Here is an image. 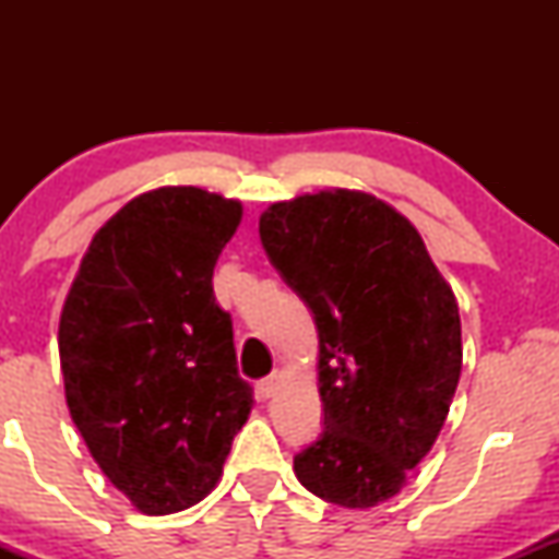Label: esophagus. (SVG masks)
<instances>
[{
	"instance_id": "1",
	"label": "esophagus",
	"mask_w": 559,
	"mask_h": 559,
	"mask_svg": "<svg viewBox=\"0 0 559 559\" xmlns=\"http://www.w3.org/2000/svg\"><path fill=\"white\" fill-rule=\"evenodd\" d=\"M281 389V373L275 370V373H271L267 378H262V381L258 383V394L262 396V400H271V396H275V391Z\"/></svg>"
}]
</instances>
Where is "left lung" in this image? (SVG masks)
<instances>
[{
    "mask_svg": "<svg viewBox=\"0 0 559 559\" xmlns=\"http://www.w3.org/2000/svg\"><path fill=\"white\" fill-rule=\"evenodd\" d=\"M260 239L318 325L325 428L294 473L331 504L386 502L447 420L463 370L457 299L418 228L365 191L275 202Z\"/></svg>",
    "mask_w": 559,
    "mask_h": 559,
    "instance_id": "obj_1",
    "label": "left lung"
}]
</instances>
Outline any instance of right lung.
<instances>
[{
    "label": "right lung",
    "mask_w": 559,
    "mask_h": 559,
    "mask_svg": "<svg viewBox=\"0 0 559 559\" xmlns=\"http://www.w3.org/2000/svg\"><path fill=\"white\" fill-rule=\"evenodd\" d=\"M241 202L163 186L94 234L60 316L70 418L115 489L170 515L215 489L252 413L213 271Z\"/></svg>",
    "instance_id": "1"
}]
</instances>
